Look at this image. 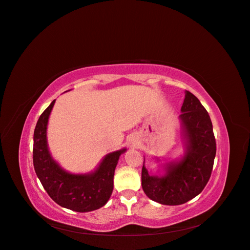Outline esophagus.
<instances>
[{
	"label": "esophagus",
	"mask_w": 250,
	"mask_h": 250,
	"mask_svg": "<svg viewBox=\"0 0 250 250\" xmlns=\"http://www.w3.org/2000/svg\"><path fill=\"white\" fill-rule=\"evenodd\" d=\"M130 144H131L132 146H136V145H137V141H136V139H131Z\"/></svg>",
	"instance_id": "obj_1"
}]
</instances>
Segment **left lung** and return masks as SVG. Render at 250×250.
Masks as SVG:
<instances>
[{
    "instance_id": "left-lung-1",
    "label": "left lung",
    "mask_w": 250,
    "mask_h": 250,
    "mask_svg": "<svg viewBox=\"0 0 250 250\" xmlns=\"http://www.w3.org/2000/svg\"><path fill=\"white\" fill-rule=\"evenodd\" d=\"M185 94L179 115L183 154L167 162L155 156L161 168L156 175L146 169V160L142 166L144 192L163 205H181L200 194L209 180L216 156L209 114L194 95L188 90Z\"/></svg>"
}]
</instances>
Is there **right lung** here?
Masks as SVG:
<instances>
[{
	"instance_id": "obj_1",
	"label": "right lung",
	"mask_w": 250,
	"mask_h": 250,
	"mask_svg": "<svg viewBox=\"0 0 250 250\" xmlns=\"http://www.w3.org/2000/svg\"><path fill=\"white\" fill-rule=\"evenodd\" d=\"M55 101L48 105L35 126L33 165L38 178L52 200L61 207L88 212L104 206L113 191V177L120 156L126 147L106 154L94 170L74 174L65 170L50 153L47 125Z\"/></svg>"
}]
</instances>
